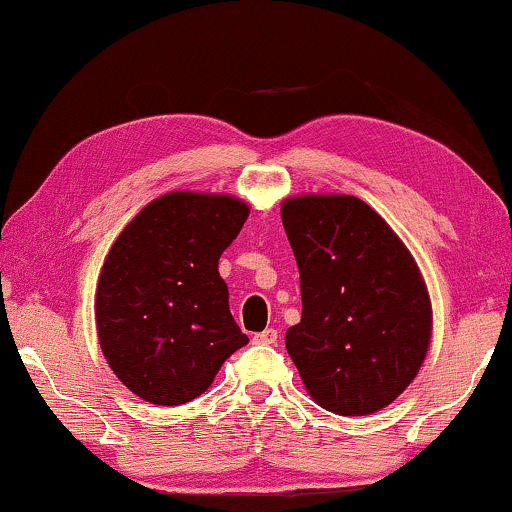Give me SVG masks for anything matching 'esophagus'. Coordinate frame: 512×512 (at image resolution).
Instances as JSON below:
<instances>
[{"label": "esophagus", "mask_w": 512, "mask_h": 512, "mask_svg": "<svg viewBox=\"0 0 512 512\" xmlns=\"http://www.w3.org/2000/svg\"><path fill=\"white\" fill-rule=\"evenodd\" d=\"M276 340H278L276 328H267V331L252 335V342H255V345H276Z\"/></svg>", "instance_id": "esophagus-1"}]
</instances>
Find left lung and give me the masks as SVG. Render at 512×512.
<instances>
[{
  "label": "left lung",
  "mask_w": 512,
  "mask_h": 512,
  "mask_svg": "<svg viewBox=\"0 0 512 512\" xmlns=\"http://www.w3.org/2000/svg\"><path fill=\"white\" fill-rule=\"evenodd\" d=\"M300 269L302 319L286 349L316 404L368 416L420 371L432 307L411 252L354 196H297L281 208Z\"/></svg>",
  "instance_id": "8db88e82"
}]
</instances>
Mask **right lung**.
<instances>
[{
  "label": "right lung",
  "instance_id": "right-lung-1",
  "mask_svg": "<svg viewBox=\"0 0 512 512\" xmlns=\"http://www.w3.org/2000/svg\"><path fill=\"white\" fill-rule=\"evenodd\" d=\"M248 212L234 196L172 191L113 243L96 286V333L108 366L137 397L186 404L248 345L217 271Z\"/></svg>",
  "mask_w": 512,
  "mask_h": 512
}]
</instances>
